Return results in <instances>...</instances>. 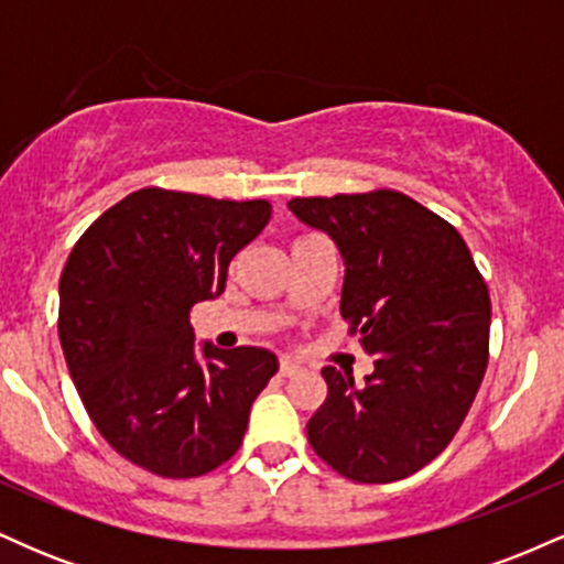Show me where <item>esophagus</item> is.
Masks as SVG:
<instances>
[{
    "label": "esophagus",
    "mask_w": 564,
    "mask_h": 564,
    "mask_svg": "<svg viewBox=\"0 0 564 564\" xmlns=\"http://www.w3.org/2000/svg\"><path fill=\"white\" fill-rule=\"evenodd\" d=\"M300 364H296V360H291V358H283L281 360V377H294V373H300Z\"/></svg>",
    "instance_id": "esophagus-1"
}]
</instances>
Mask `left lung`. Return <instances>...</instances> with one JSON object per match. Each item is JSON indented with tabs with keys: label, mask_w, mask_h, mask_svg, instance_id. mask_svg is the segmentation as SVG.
<instances>
[{
	"label": "left lung",
	"mask_w": 564,
	"mask_h": 564,
	"mask_svg": "<svg viewBox=\"0 0 564 564\" xmlns=\"http://www.w3.org/2000/svg\"><path fill=\"white\" fill-rule=\"evenodd\" d=\"M345 260L341 318L373 373L323 368L307 440L355 482H394L445 451L488 368L490 296L458 230L398 191L291 198Z\"/></svg>",
	"instance_id": "1"
}]
</instances>
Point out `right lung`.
Returning a JSON list of instances; mask_svg holds the SVG:
<instances>
[{
	"label": "right lung",
	"mask_w": 564,
	"mask_h": 564,
	"mask_svg": "<svg viewBox=\"0 0 564 564\" xmlns=\"http://www.w3.org/2000/svg\"><path fill=\"white\" fill-rule=\"evenodd\" d=\"M268 200L142 187L84 230L61 275L63 355L89 419L116 453L170 480L241 448L251 403L278 371L262 347L193 345V304L225 291L260 236Z\"/></svg>",
	"instance_id": "1"
}]
</instances>
